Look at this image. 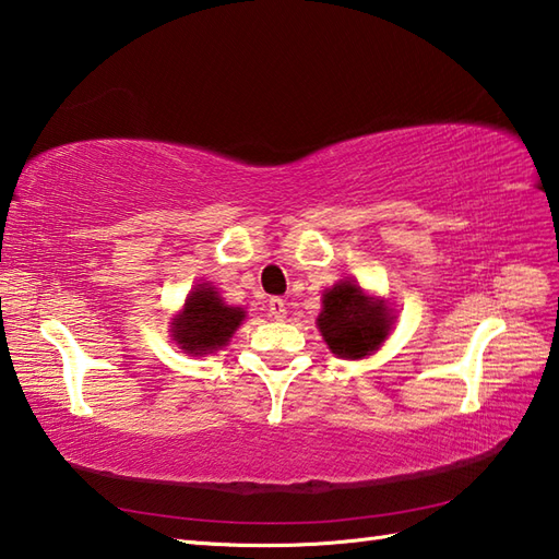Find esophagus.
Returning <instances> with one entry per match:
<instances>
[{"label":"esophagus","instance_id":"34e87169","mask_svg":"<svg viewBox=\"0 0 559 559\" xmlns=\"http://www.w3.org/2000/svg\"><path fill=\"white\" fill-rule=\"evenodd\" d=\"M267 308H270V316L275 318V320L287 318V304H284V299H280V296H275V299H270Z\"/></svg>","mask_w":559,"mask_h":559}]
</instances>
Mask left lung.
Wrapping results in <instances>:
<instances>
[{"label":"left lung","instance_id":"1","mask_svg":"<svg viewBox=\"0 0 559 559\" xmlns=\"http://www.w3.org/2000/svg\"><path fill=\"white\" fill-rule=\"evenodd\" d=\"M318 330L340 358H366L380 349L392 330V311L378 296H368L354 280H340L322 294Z\"/></svg>","mask_w":559,"mask_h":559}]
</instances>
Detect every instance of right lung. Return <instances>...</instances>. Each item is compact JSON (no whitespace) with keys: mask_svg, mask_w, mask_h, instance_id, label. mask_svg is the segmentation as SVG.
<instances>
[{"mask_svg":"<svg viewBox=\"0 0 559 559\" xmlns=\"http://www.w3.org/2000/svg\"><path fill=\"white\" fill-rule=\"evenodd\" d=\"M243 318V308L227 306L213 284L203 282L195 284L179 316L171 318V337L186 354H213L227 346Z\"/></svg>","mask_w":559,"mask_h":559,"instance_id":"obj_1","label":"right lung"}]
</instances>
